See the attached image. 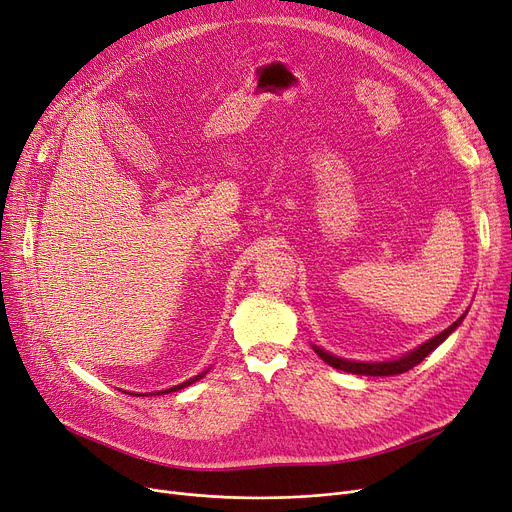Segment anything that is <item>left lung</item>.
<instances>
[{
    "mask_svg": "<svg viewBox=\"0 0 512 512\" xmlns=\"http://www.w3.org/2000/svg\"><path fill=\"white\" fill-rule=\"evenodd\" d=\"M466 314H462L452 326H448L443 332H439V335H435L433 339L425 341L422 345H418L416 349L404 353L402 358H395V360H385V362H358V360H345V358H339V355H332L328 353L326 349L318 347V345H311L314 347V351L320 355V358L337 370H343V372H351V374H366V376H393V374H402V372H408L410 368L418 366L422 360L427 358V355L437 349L443 341H446L452 332L460 326V322L464 320Z\"/></svg>",
    "mask_w": 512,
    "mask_h": 512,
    "instance_id": "1",
    "label": "left lung"
}]
</instances>
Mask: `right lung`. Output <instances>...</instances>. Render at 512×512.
Here are the masks:
<instances>
[{
  "mask_svg": "<svg viewBox=\"0 0 512 512\" xmlns=\"http://www.w3.org/2000/svg\"><path fill=\"white\" fill-rule=\"evenodd\" d=\"M207 372H209V370H205V372H201V374L192 376V379H188V381H184V383H180V385L169 387V389H163V391H157V393H129V395H138V397H144V395H163V393H173V391H180V389H184V387H188V385H192V383H196V381H201Z\"/></svg>",
  "mask_w": 512,
  "mask_h": 512,
  "instance_id": "right-lung-1",
  "label": "right lung"
}]
</instances>
